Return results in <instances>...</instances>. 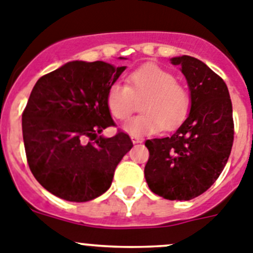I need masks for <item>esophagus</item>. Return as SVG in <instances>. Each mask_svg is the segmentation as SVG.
I'll return each mask as SVG.
<instances>
[{
	"mask_svg": "<svg viewBox=\"0 0 253 253\" xmlns=\"http://www.w3.org/2000/svg\"><path fill=\"white\" fill-rule=\"evenodd\" d=\"M131 140H132V142H133V143H141L143 141L142 138L137 137V136H131Z\"/></svg>",
	"mask_w": 253,
	"mask_h": 253,
	"instance_id": "34e87169",
	"label": "esophagus"
}]
</instances>
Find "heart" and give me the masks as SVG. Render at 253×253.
I'll return each instance as SVG.
<instances>
[{"mask_svg":"<svg viewBox=\"0 0 253 253\" xmlns=\"http://www.w3.org/2000/svg\"><path fill=\"white\" fill-rule=\"evenodd\" d=\"M128 87L112 84L107 90V107L117 120H126L142 101V115L131 118L124 129L132 136L154 135L177 127L186 117L190 106L189 93L168 70L154 64L142 65L128 76Z\"/></svg>","mask_w":253,"mask_h":253,"instance_id":"1","label":"heart"}]
</instances>
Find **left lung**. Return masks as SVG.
<instances>
[{
  "instance_id": "1",
  "label": "left lung",
  "mask_w": 253,
  "mask_h": 253,
  "mask_svg": "<svg viewBox=\"0 0 253 253\" xmlns=\"http://www.w3.org/2000/svg\"><path fill=\"white\" fill-rule=\"evenodd\" d=\"M179 65L190 92V111L169 137L145 142V177L151 192L169 200H190L208 190L223 171L233 145L232 102L226 83L203 61L183 55Z\"/></svg>"
}]
</instances>
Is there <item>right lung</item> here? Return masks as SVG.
I'll list each match as a JSON object with an SVG mask.
<instances>
[{"mask_svg":"<svg viewBox=\"0 0 253 253\" xmlns=\"http://www.w3.org/2000/svg\"><path fill=\"white\" fill-rule=\"evenodd\" d=\"M125 69L74 60L34 85L22 113L25 151L36 180L55 197L83 203L106 193L116 166L133 146L124 132L101 135L115 125L107 90Z\"/></svg>","mask_w":253,"mask_h":253,"instance_id":"1","label":"right lung"}]
</instances>
